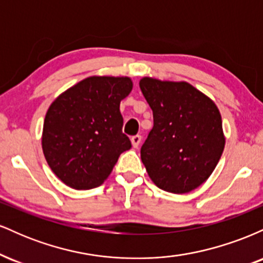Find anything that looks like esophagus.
<instances>
[{
    "instance_id": "1",
    "label": "esophagus",
    "mask_w": 263,
    "mask_h": 263,
    "mask_svg": "<svg viewBox=\"0 0 263 263\" xmlns=\"http://www.w3.org/2000/svg\"><path fill=\"white\" fill-rule=\"evenodd\" d=\"M141 140H142V137H141L140 135H136V136H134V137L131 138L132 146H134L135 148H137V147L140 146V143H141Z\"/></svg>"
}]
</instances>
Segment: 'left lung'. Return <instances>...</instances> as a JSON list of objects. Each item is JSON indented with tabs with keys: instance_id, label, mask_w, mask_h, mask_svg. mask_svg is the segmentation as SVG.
Masks as SVG:
<instances>
[{
	"instance_id": "1",
	"label": "left lung",
	"mask_w": 263,
	"mask_h": 263,
	"mask_svg": "<svg viewBox=\"0 0 263 263\" xmlns=\"http://www.w3.org/2000/svg\"><path fill=\"white\" fill-rule=\"evenodd\" d=\"M140 87L153 111V128L141 148L151 180L173 194L197 189L211 176L225 147L218 106L186 81L144 77Z\"/></svg>"
}]
</instances>
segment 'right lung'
Returning a JSON list of instances; mask_svg holds the SVG:
<instances>
[{
	"mask_svg": "<svg viewBox=\"0 0 263 263\" xmlns=\"http://www.w3.org/2000/svg\"><path fill=\"white\" fill-rule=\"evenodd\" d=\"M128 77L93 75L66 89L45 114L42 148L65 185L86 190L107 179L120 155L131 148L122 134L120 102L131 92Z\"/></svg>",
	"mask_w": 263,
	"mask_h": 263,
	"instance_id": "1",
	"label": "right lung"
}]
</instances>
